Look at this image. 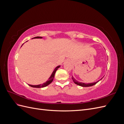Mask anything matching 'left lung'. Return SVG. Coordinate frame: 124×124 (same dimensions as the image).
<instances>
[{
    "label": "left lung",
    "mask_w": 124,
    "mask_h": 124,
    "mask_svg": "<svg viewBox=\"0 0 124 124\" xmlns=\"http://www.w3.org/2000/svg\"><path fill=\"white\" fill-rule=\"evenodd\" d=\"M101 79H102V78H101ZM72 80H73V81L74 82V83L75 84H76L77 85H78L79 86H82V87H89V86H92L95 85L96 84H97L98 82V81H97V82H95V83H87V84L84 83H82V82H79L77 81V80L74 79V78L73 77H72Z\"/></svg>",
    "instance_id": "8db88e82"
}]
</instances>
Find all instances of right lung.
Instances as JSON below:
<instances>
[{
	"mask_svg": "<svg viewBox=\"0 0 124 124\" xmlns=\"http://www.w3.org/2000/svg\"><path fill=\"white\" fill-rule=\"evenodd\" d=\"M33 38H42V37H34ZM60 67V66H57L56 68L55 69V70H54V71L53 72V73H52V75L51 76V77L49 78L48 79V81H46V83H44L43 84H40V85H29L30 86H31V87H35V88H41V87H46V86H47L48 85H49L50 84H51L52 81H53V79H54V76H55V72L56 71H57V70L58 69V68H59V67Z\"/></svg>",
	"mask_w": 124,
	"mask_h": 124,
	"instance_id": "add662e5",
	"label": "right lung"
}]
</instances>
